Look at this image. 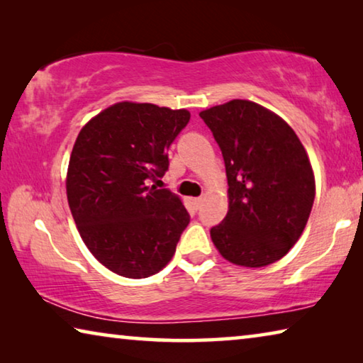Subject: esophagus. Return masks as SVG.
Returning <instances> with one entry per match:
<instances>
[{
    "instance_id": "34e87169",
    "label": "esophagus",
    "mask_w": 363,
    "mask_h": 363,
    "mask_svg": "<svg viewBox=\"0 0 363 363\" xmlns=\"http://www.w3.org/2000/svg\"><path fill=\"white\" fill-rule=\"evenodd\" d=\"M201 203H203V199H201V196H196V199H192V205L195 206V210H199Z\"/></svg>"
}]
</instances>
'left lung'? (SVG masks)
Returning a JSON list of instances; mask_svg holds the SVG:
<instances>
[{
    "label": "left lung",
    "mask_w": 363,
    "mask_h": 363,
    "mask_svg": "<svg viewBox=\"0 0 363 363\" xmlns=\"http://www.w3.org/2000/svg\"><path fill=\"white\" fill-rule=\"evenodd\" d=\"M223 152L229 211L210 230L235 266L264 267L303 235L315 196L311 160L288 123L259 104L233 99L201 110Z\"/></svg>",
    "instance_id": "1"
}]
</instances>
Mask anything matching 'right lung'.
Here are the masks:
<instances>
[{"label":"right lung","instance_id":"1","mask_svg":"<svg viewBox=\"0 0 363 363\" xmlns=\"http://www.w3.org/2000/svg\"><path fill=\"white\" fill-rule=\"evenodd\" d=\"M189 120L186 108L123 101L78 133L67 200L86 247L121 277L160 272L189 224L179 195L149 186L168 169L167 150Z\"/></svg>","mask_w":363,"mask_h":363}]
</instances>
